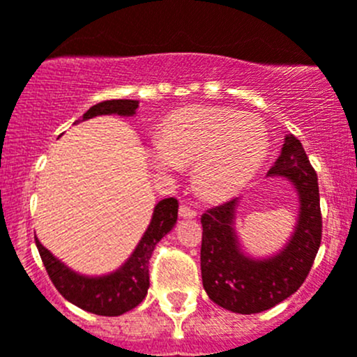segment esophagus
<instances>
[{"instance_id":"1","label":"esophagus","mask_w":357,"mask_h":357,"mask_svg":"<svg viewBox=\"0 0 357 357\" xmlns=\"http://www.w3.org/2000/svg\"><path fill=\"white\" fill-rule=\"evenodd\" d=\"M178 215L184 217V219H192V217H196V210L191 208L189 205H181V208H178Z\"/></svg>"}]
</instances>
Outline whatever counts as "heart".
<instances>
[{"mask_svg":"<svg viewBox=\"0 0 357 357\" xmlns=\"http://www.w3.org/2000/svg\"><path fill=\"white\" fill-rule=\"evenodd\" d=\"M268 135L257 117L231 108L196 107L172 115L147 159L159 173L195 162V184L208 199L236 195L263 165Z\"/></svg>","mask_w":357,"mask_h":357,"instance_id":"1","label":"heart"}]
</instances>
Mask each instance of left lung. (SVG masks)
<instances>
[{"mask_svg":"<svg viewBox=\"0 0 357 357\" xmlns=\"http://www.w3.org/2000/svg\"><path fill=\"white\" fill-rule=\"evenodd\" d=\"M270 176H286L300 198L294 233L282 250L266 259H254L240 249L235 233L238 199L206 210L202 215V278L213 303L236 314H257L275 307L305 282L317 256L322 236L317 173L303 145L286 135Z\"/></svg>","mask_w":357,"mask_h":357,"instance_id":"obj_1","label":"left lung"}]
</instances>
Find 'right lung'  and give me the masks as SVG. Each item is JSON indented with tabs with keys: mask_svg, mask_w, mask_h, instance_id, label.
I'll return each instance as SVG.
<instances>
[{
	"mask_svg": "<svg viewBox=\"0 0 357 357\" xmlns=\"http://www.w3.org/2000/svg\"><path fill=\"white\" fill-rule=\"evenodd\" d=\"M137 100L101 101L82 115V121L93 119L96 115L110 114L131 117L137 114ZM176 213H178V202L175 198L161 199L154 206L147 231L144 233L130 259L114 273L103 275V277H86V275L75 273L57 257H54L52 252L47 250L36 236L35 242L50 280L64 300L91 314L115 317L138 307L147 296L149 261L159 240L168 235L175 226Z\"/></svg>",
	"mask_w": 357,
	"mask_h": 357,
	"instance_id": "1",
	"label": "right lung"
}]
</instances>
